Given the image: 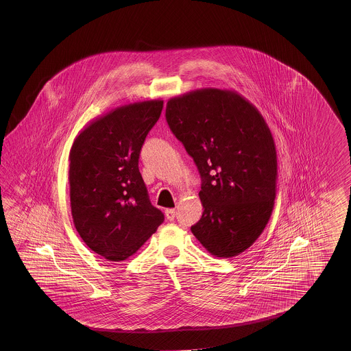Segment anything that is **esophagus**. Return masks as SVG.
Returning <instances> with one entry per match:
<instances>
[{
    "label": "esophagus",
    "mask_w": 351,
    "mask_h": 351,
    "mask_svg": "<svg viewBox=\"0 0 351 351\" xmlns=\"http://www.w3.org/2000/svg\"><path fill=\"white\" fill-rule=\"evenodd\" d=\"M165 217L168 221H173L176 218V209H165Z\"/></svg>",
    "instance_id": "1"
}]
</instances>
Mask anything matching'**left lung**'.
<instances>
[{
  "instance_id": "8db88e82",
  "label": "left lung",
  "mask_w": 351,
  "mask_h": 351,
  "mask_svg": "<svg viewBox=\"0 0 351 351\" xmlns=\"http://www.w3.org/2000/svg\"><path fill=\"white\" fill-rule=\"evenodd\" d=\"M165 118L201 174L203 215L191 227L209 254L231 258L261 236L276 198V147L261 112L232 90L172 97Z\"/></svg>"
}]
</instances>
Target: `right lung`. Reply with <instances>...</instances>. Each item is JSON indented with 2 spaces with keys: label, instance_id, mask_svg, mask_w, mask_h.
Returning a JSON list of instances; mask_svg holds the SVG:
<instances>
[{
  "label": "right lung",
  "instance_id": "right-lung-1",
  "mask_svg": "<svg viewBox=\"0 0 351 351\" xmlns=\"http://www.w3.org/2000/svg\"><path fill=\"white\" fill-rule=\"evenodd\" d=\"M163 100L124 105L97 118L75 138L69 156L75 228L109 261L134 254L163 223L139 172L143 143L157 123Z\"/></svg>",
  "mask_w": 351,
  "mask_h": 351
}]
</instances>
